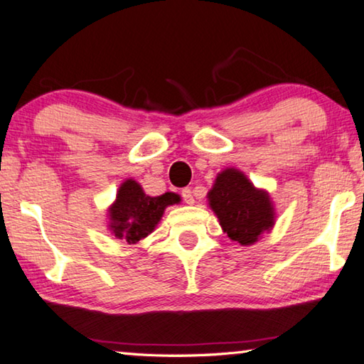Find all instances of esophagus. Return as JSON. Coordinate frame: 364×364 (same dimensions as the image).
Returning <instances> with one entry per match:
<instances>
[{"mask_svg":"<svg viewBox=\"0 0 364 364\" xmlns=\"http://www.w3.org/2000/svg\"><path fill=\"white\" fill-rule=\"evenodd\" d=\"M181 196H183V200L186 202L188 205H193L194 204V197H193V191H191L189 188H186V189H183L181 191Z\"/></svg>","mask_w":364,"mask_h":364,"instance_id":"esophagus-1","label":"esophagus"}]
</instances>
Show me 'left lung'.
Here are the masks:
<instances>
[{"label":"left lung","instance_id":"left-lung-1","mask_svg":"<svg viewBox=\"0 0 364 364\" xmlns=\"http://www.w3.org/2000/svg\"><path fill=\"white\" fill-rule=\"evenodd\" d=\"M223 232L241 245H254L263 232L273 230L276 212L269 193L255 188L239 168H225L207 194Z\"/></svg>","mask_w":364,"mask_h":364}]
</instances>
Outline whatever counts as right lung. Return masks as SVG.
Segmentation results:
<instances>
[{
    "instance_id": "1",
    "label": "right lung",
    "mask_w": 364,
    "mask_h": 364,
    "mask_svg": "<svg viewBox=\"0 0 364 364\" xmlns=\"http://www.w3.org/2000/svg\"><path fill=\"white\" fill-rule=\"evenodd\" d=\"M181 197L175 193L151 197L133 178H127L117 191L115 200L107 208L109 231L117 239L136 244L156 230L165 208L180 204Z\"/></svg>"
}]
</instances>
